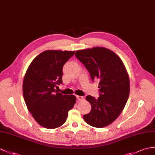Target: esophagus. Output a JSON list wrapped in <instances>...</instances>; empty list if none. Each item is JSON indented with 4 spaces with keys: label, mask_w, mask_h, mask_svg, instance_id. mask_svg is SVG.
<instances>
[{
    "label": "esophagus",
    "mask_w": 155,
    "mask_h": 155,
    "mask_svg": "<svg viewBox=\"0 0 155 155\" xmlns=\"http://www.w3.org/2000/svg\"><path fill=\"white\" fill-rule=\"evenodd\" d=\"M76 98L78 101H83L84 99V97L82 96H76Z\"/></svg>",
    "instance_id": "esophagus-1"
}]
</instances>
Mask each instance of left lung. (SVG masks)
Returning a JSON list of instances; mask_svg holds the SVG:
<instances>
[{
    "instance_id": "left-lung-1",
    "label": "left lung",
    "mask_w": 155,
    "mask_h": 155,
    "mask_svg": "<svg viewBox=\"0 0 155 155\" xmlns=\"http://www.w3.org/2000/svg\"><path fill=\"white\" fill-rule=\"evenodd\" d=\"M75 56L84 64L92 81L99 80V97H86L91 110L84 116L85 122L95 127L107 126L121 114L129 97L126 68L118 55L104 47L79 50Z\"/></svg>"
}]
</instances>
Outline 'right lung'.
<instances>
[{"label": "right lung", "mask_w": 155, "mask_h": 155, "mask_svg": "<svg viewBox=\"0 0 155 155\" xmlns=\"http://www.w3.org/2000/svg\"><path fill=\"white\" fill-rule=\"evenodd\" d=\"M75 51L48 50L33 59L26 71L23 95L28 110L41 126L47 129L61 126L76 98L62 95L55 87L62 84V68Z\"/></svg>", "instance_id": "add662e5"}]
</instances>
